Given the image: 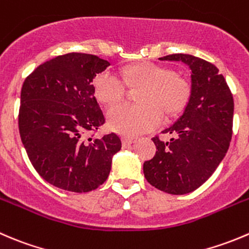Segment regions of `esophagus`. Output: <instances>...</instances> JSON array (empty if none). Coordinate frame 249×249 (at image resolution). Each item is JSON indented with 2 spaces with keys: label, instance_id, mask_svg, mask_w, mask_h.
I'll return each mask as SVG.
<instances>
[{
  "label": "esophagus",
  "instance_id": "obj_1",
  "mask_svg": "<svg viewBox=\"0 0 249 249\" xmlns=\"http://www.w3.org/2000/svg\"><path fill=\"white\" fill-rule=\"evenodd\" d=\"M122 141H123V144H124V146H129V144L134 143L135 139H131V137L124 136V137H122Z\"/></svg>",
  "mask_w": 249,
  "mask_h": 249
}]
</instances>
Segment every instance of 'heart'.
I'll use <instances>...</instances> for the list:
<instances>
[{"mask_svg":"<svg viewBox=\"0 0 249 249\" xmlns=\"http://www.w3.org/2000/svg\"><path fill=\"white\" fill-rule=\"evenodd\" d=\"M124 80L132 88H142L140 105H117L108 109V124L114 131L137 136L153 130L168 117L178 114L190 98V85L173 71L159 64L144 62L124 71ZM96 97L106 105H113L125 95V83L113 71H103L93 80Z\"/></svg>","mask_w":249,"mask_h":249,"instance_id":"heart-1","label":"heart"}]
</instances>
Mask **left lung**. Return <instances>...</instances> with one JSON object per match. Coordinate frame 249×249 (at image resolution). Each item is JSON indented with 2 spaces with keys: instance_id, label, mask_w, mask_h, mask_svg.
<instances>
[{
  "instance_id": "obj_1",
  "label": "left lung",
  "mask_w": 249,
  "mask_h": 249,
  "mask_svg": "<svg viewBox=\"0 0 249 249\" xmlns=\"http://www.w3.org/2000/svg\"><path fill=\"white\" fill-rule=\"evenodd\" d=\"M160 60L182 62L191 71V92L182 115L153 137L156 156L143 163L146 180L170 195H186L203 185L226 156L232 136L233 98L214 64L191 54H169Z\"/></svg>"
}]
</instances>
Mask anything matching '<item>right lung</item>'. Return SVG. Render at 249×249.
<instances>
[{"mask_svg":"<svg viewBox=\"0 0 249 249\" xmlns=\"http://www.w3.org/2000/svg\"><path fill=\"white\" fill-rule=\"evenodd\" d=\"M108 66L97 55L67 53L38 66L24 81L21 142L38 175L58 189L79 194L97 189L122 148L114 132L86 139L106 122L92 80Z\"/></svg>","mask_w":249,"mask_h":249,"instance_id":"right-lung-1","label":"right lung"}]
</instances>
